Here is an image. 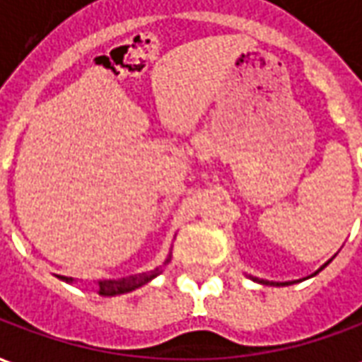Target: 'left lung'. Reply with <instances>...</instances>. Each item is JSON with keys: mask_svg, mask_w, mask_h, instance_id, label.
Here are the masks:
<instances>
[{"mask_svg": "<svg viewBox=\"0 0 362 362\" xmlns=\"http://www.w3.org/2000/svg\"><path fill=\"white\" fill-rule=\"evenodd\" d=\"M329 262H332V259H329ZM329 262H327V264H329ZM327 264H324V266L320 267L318 272H322V269H324V267H326ZM318 272H316V273H318ZM316 273H314V275H316ZM256 281H258V279H256ZM259 283H266V285H267V283H269V281H259ZM277 285H288V283H277Z\"/></svg>", "mask_w": 362, "mask_h": 362, "instance_id": "1", "label": "left lung"}]
</instances>
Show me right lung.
<instances>
[{"label": "right lung", "mask_w": 362, "mask_h": 362, "mask_svg": "<svg viewBox=\"0 0 362 362\" xmlns=\"http://www.w3.org/2000/svg\"><path fill=\"white\" fill-rule=\"evenodd\" d=\"M170 259H166L165 264H168ZM158 273V269L155 272H151L149 275H132V277H122V279H114V281H98V287H100V295H124V293H129V291H134V288L141 287L143 283H147L151 281L155 275ZM66 279V277H64ZM71 281V279H66Z\"/></svg>", "instance_id": "1"}]
</instances>
